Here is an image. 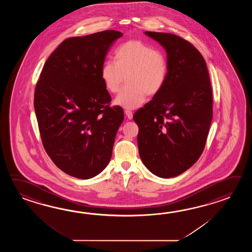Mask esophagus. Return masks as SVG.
Instances as JSON below:
<instances>
[{
  "label": "esophagus",
  "mask_w": 252,
  "mask_h": 252,
  "mask_svg": "<svg viewBox=\"0 0 252 252\" xmlns=\"http://www.w3.org/2000/svg\"><path fill=\"white\" fill-rule=\"evenodd\" d=\"M125 114H126V117H127L128 120H131V119H132L133 113H132L131 111H129V110H125Z\"/></svg>",
  "instance_id": "obj_1"
}]
</instances>
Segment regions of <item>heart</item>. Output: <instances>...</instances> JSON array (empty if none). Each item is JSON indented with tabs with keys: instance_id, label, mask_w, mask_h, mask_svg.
<instances>
[{
	"instance_id": "heart-1",
	"label": "heart",
	"mask_w": 252,
	"mask_h": 252,
	"mask_svg": "<svg viewBox=\"0 0 252 252\" xmlns=\"http://www.w3.org/2000/svg\"><path fill=\"white\" fill-rule=\"evenodd\" d=\"M168 63L165 53L141 40H128L114 52V62L106 61L101 68V78L109 93L116 94L126 78L127 86L115 99L125 109H136L146 95L158 94L166 83Z\"/></svg>"
}]
</instances>
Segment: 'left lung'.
<instances>
[{
  "mask_svg": "<svg viewBox=\"0 0 252 252\" xmlns=\"http://www.w3.org/2000/svg\"><path fill=\"white\" fill-rule=\"evenodd\" d=\"M166 49L168 75L161 91L139 109L138 148L146 167L162 178L177 177L198 160L213 119L206 63L194 46L170 33L146 32Z\"/></svg>",
  "mask_w": 252,
  "mask_h": 252,
  "instance_id": "8db88e82",
  "label": "left lung"
}]
</instances>
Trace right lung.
<instances>
[{"label": "right lung", "instance_id": "add662e5", "mask_svg": "<svg viewBox=\"0 0 252 252\" xmlns=\"http://www.w3.org/2000/svg\"><path fill=\"white\" fill-rule=\"evenodd\" d=\"M123 33L113 30L64 39L43 66L34 108L43 147L55 165L81 179L106 167L124 113L101 78L109 48Z\"/></svg>", "mask_w": 252, "mask_h": 252}]
</instances>
